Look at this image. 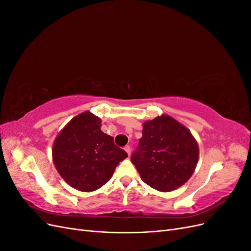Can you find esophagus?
I'll use <instances>...</instances> for the list:
<instances>
[{
	"label": "esophagus",
	"mask_w": 251,
	"mask_h": 251,
	"mask_svg": "<svg viewBox=\"0 0 251 251\" xmlns=\"http://www.w3.org/2000/svg\"><path fill=\"white\" fill-rule=\"evenodd\" d=\"M125 150H126V151L127 153V155L130 156V155H131V147H130V146H126V147H125Z\"/></svg>",
	"instance_id": "esophagus-1"
}]
</instances>
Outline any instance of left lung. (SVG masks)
<instances>
[{"label":"left lung","mask_w":251,"mask_h":251,"mask_svg":"<svg viewBox=\"0 0 251 251\" xmlns=\"http://www.w3.org/2000/svg\"><path fill=\"white\" fill-rule=\"evenodd\" d=\"M198 143L185 126L162 115L143 124L142 137L132 154L144 183L171 192L191 178L198 163Z\"/></svg>","instance_id":"8db88e82"}]
</instances>
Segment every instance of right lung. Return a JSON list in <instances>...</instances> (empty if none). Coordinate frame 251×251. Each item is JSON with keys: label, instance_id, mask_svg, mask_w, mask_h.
<instances>
[{"label": "right lung", "instance_id": "add662e5", "mask_svg": "<svg viewBox=\"0 0 251 251\" xmlns=\"http://www.w3.org/2000/svg\"><path fill=\"white\" fill-rule=\"evenodd\" d=\"M100 119L90 112L79 114L53 143L52 157L60 176L70 186L92 192L111 179L116 166L127 157L111 136L100 130Z\"/></svg>", "mask_w": 251, "mask_h": 251}]
</instances>
